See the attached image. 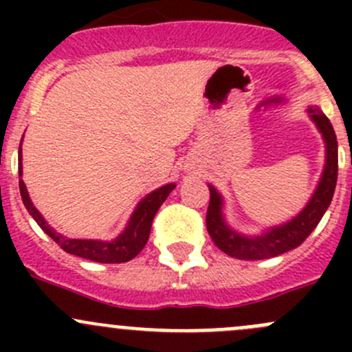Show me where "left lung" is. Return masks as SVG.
Instances as JSON below:
<instances>
[{
  "mask_svg": "<svg viewBox=\"0 0 352 352\" xmlns=\"http://www.w3.org/2000/svg\"><path fill=\"white\" fill-rule=\"evenodd\" d=\"M308 113L325 141V168L314 196L301 209L300 214L294 216L291 221L281 226H274L257 236L240 235L235 230L230 228L223 218V197L214 187L208 186L211 197H209V208L206 214V226H208V233L212 242L225 254L242 258V261L276 257V255L300 247L314 232L315 226L320 223L322 216L325 214L332 201L337 184V138L332 124L320 109L310 107Z\"/></svg>",
  "mask_w": 352,
  "mask_h": 352,
  "instance_id": "8db88e82",
  "label": "left lung"
}]
</instances>
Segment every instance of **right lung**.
Returning a JSON list of instances; mask_svg holds the SVG:
<instances>
[{
    "mask_svg": "<svg viewBox=\"0 0 352 352\" xmlns=\"http://www.w3.org/2000/svg\"><path fill=\"white\" fill-rule=\"evenodd\" d=\"M19 175L22 177V148H20ZM19 186L20 194H22V201L25 208H27V211L30 212L32 218L37 221V225L41 226V228L44 230V232L47 233L63 250L67 252V254L78 255V257L88 258V261L102 262V264H120V262H127L131 261V258L136 257V255L143 250L144 245L148 242V236H150L151 223H153L156 211H158L160 206L165 202L168 194L175 189V184H166V186L160 187V189L148 194V196L136 206L134 212L131 214V219L129 223H127L126 230H124L116 240L102 242V240L67 239V236L56 232L54 228H51V226L47 225L44 216L35 209V206L32 204L27 192V187H25L22 179H20Z\"/></svg>",
    "mask_w": 352,
    "mask_h": 352,
    "instance_id": "right-lung-1",
    "label": "right lung"
}]
</instances>
